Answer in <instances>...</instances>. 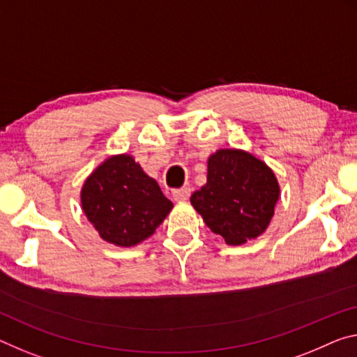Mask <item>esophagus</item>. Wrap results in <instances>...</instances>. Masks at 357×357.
<instances>
[{
  "label": "esophagus",
  "instance_id": "obj_1",
  "mask_svg": "<svg viewBox=\"0 0 357 357\" xmlns=\"http://www.w3.org/2000/svg\"><path fill=\"white\" fill-rule=\"evenodd\" d=\"M189 197H190V188H181V189L173 190L174 202H185L189 200Z\"/></svg>",
  "mask_w": 357,
  "mask_h": 357
}]
</instances>
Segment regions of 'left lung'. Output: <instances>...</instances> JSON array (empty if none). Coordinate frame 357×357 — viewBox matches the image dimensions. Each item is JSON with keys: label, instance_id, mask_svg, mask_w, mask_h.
Wrapping results in <instances>:
<instances>
[{"label": "left lung", "instance_id": "left-lung-1", "mask_svg": "<svg viewBox=\"0 0 357 357\" xmlns=\"http://www.w3.org/2000/svg\"><path fill=\"white\" fill-rule=\"evenodd\" d=\"M280 199L271 168L241 149H219L208 158L206 184L190 197L211 231L238 246L267 230Z\"/></svg>", "mask_w": 357, "mask_h": 357}]
</instances>
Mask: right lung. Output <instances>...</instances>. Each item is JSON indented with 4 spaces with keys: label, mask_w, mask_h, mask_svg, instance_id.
I'll return each instance as SVG.
<instances>
[{
    "label": "right lung",
    "mask_w": 357,
    "mask_h": 357,
    "mask_svg": "<svg viewBox=\"0 0 357 357\" xmlns=\"http://www.w3.org/2000/svg\"><path fill=\"white\" fill-rule=\"evenodd\" d=\"M81 205L101 238L122 248L149 238L173 208L157 181L128 154L111 155L90 173Z\"/></svg>",
    "instance_id": "obj_1"
}]
</instances>
